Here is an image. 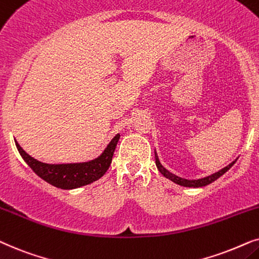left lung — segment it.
Instances as JSON below:
<instances>
[{"label":"left lung","mask_w":259,"mask_h":259,"mask_svg":"<svg viewBox=\"0 0 259 259\" xmlns=\"http://www.w3.org/2000/svg\"><path fill=\"white\" fill-rule=\"evenodd\" d=\"M155 162H156V167H157V169L160 170V173H161L162 175H163V177H165L167 179H169V180L175 182V184L181 185V186H185V187H202V186H206V185L212 184L213 181H215L217 179L222 177L223 174H225L226 171L229 170L231 167H232V165L234 164V162H236V161H233L232 163H230L229 165H227V167L223 168L222 170L217 171V173L209 175V177H207V178L199 179V180H186V179H181V178L177 177V175L171 174L170 171H168V170L165 169V168L163 167V165H162V164L160 163V161H158V157H157L156 153H155Z\"/></svg>","instance_id":"8db88e82"}]
</instances>
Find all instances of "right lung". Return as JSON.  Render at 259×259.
Listing matches in <instances>:
<instances>
[{
    "instance_id": "right-lung-1",
    "label": "right lung",
    "mask_w": 259,
    "mask_h": 259,
    "mask_svg": "<svg viewBox=\"0 0 259 259\" xmlns=\"http://www.w3.org/2000/svg\"><path fill=\"white\" fill-rule=\"evenodd\" d=\"M119 140V134L113 137L106 149L101 156L84 163H67V164H48L40 162L29 156L15 141L16 148L19 150L26 163L32 168L34 173L51 184L54 187L61 189H73L89 185L98 179H101L111 164L113 153H115L117 142Z\"/></svg>"
}]
</instances>
